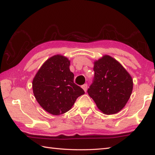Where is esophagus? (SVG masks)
I'll return each instance as SVG.
<instances>
[{"label":"esophagus","instance_id":"esophagus-1","mask_svg":"<svg viewBox=\"0 0 155 155\" xmlns=\"http://www.w3.org/2000/svg\"><path fill=\"white\" fill-rule=\"evenodd\" d=\"M87 87H88L87 84H83V85H82V88H83V90L84 91V92H87Z\"/></svg>","mask_w":155,"mask_h":155}]
</instances>
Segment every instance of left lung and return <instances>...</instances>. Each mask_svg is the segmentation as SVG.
I'll use <instances>...</instances> for the list:
<instances>
[{
  "instance_id": "8db88e82",
  "label": "left lung",
  "mask_w": 155,
  "mask_h": 155,
  "mask_svg": "<svg viewBox=\"0 0 155 155\" xmlns=\"http://www.w3.org/2000/svg\"><path fill=\"white\" fill-rule=\"evenodd\" d=\"M94 76L87 93L103 113H117L125 106L132 93L130 75L119 62L105 55L94 62Z\"/></svg>"
}]
</instances>
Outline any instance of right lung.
Instances as JSON below:
<instances>
[{
    "label": "right lung",
    "mask_w": 155,
    "mask_h": 155,
    "mask_svg": "<svg viewBox=\"0 0 155 155\" xmlns=\"http://www.w3.org/2000/svg\"><path fill=\"white\" fill-rule=\"evenodd\" d=\"M70 61L61 55L48 58L37 72L32 89L39 104L53 115L65 113L84 91L74 83Z\"/></svg>",
    "instance_id": "1"
}]
</instances>
